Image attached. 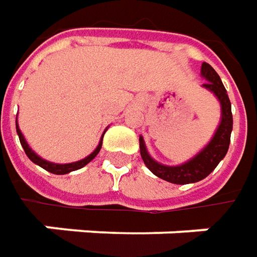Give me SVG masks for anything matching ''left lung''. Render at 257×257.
I'll list each match as a JSON object with an SVG mask.
<instances>
[{"mask_svg":"<svg viewBox=\"0 0 257 257\" xmlns=\"http://www.w3.org/2000/svg\"><path fill=\"white\" fill-rule=\"evenodd\" d=\"M200 74L203 78H206V83L203 84V87L207 88L209 91H212L217 97L220 107H222L220 124L212 137V140L202 152H199L186 163L179 164V166H166V164L159 163L154 159H152V156L146 149V144H144L142 136L139 140L140 142V154H142V159H143L144 164L147 166V169L153 174H156L157 177L163 179L166 182L174 183V184H189V183L200 182L204 177H207L216 169V166L224 159V156L229 150V144H230L233 115L232 104L229 100L227 91H226L219 74L214 71V68L210 64L203 63Z\"/></svg>","mask_w":257,"mask_h":257,"instance_id":"obj_1","label":"left lung"}]
</instances>
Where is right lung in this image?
<instances>
[{"mask_svg":"<svg viewBox=\"0 0 257 257\" xmlns=\"http://www.w3.org/2000/svg\"><path fill=\"white\" fill-rule=\"evenodd\" d=\"M105 133V132H104ZM104 133L101 136V140H100V143L98 146L95 147V150H94L93 153L90 154V156H87L85 159L83 160H78V162H74V163H67V164H57V163H51V162H47L44 159H41L38 154H35L33 150H31V147L28 146V143L25 142L24 136L21 133V130H20V127H18V123H17V134H18V137H20V143L23 146V149H24L25 154L28 156V159L33 162V163L38 164L40 167H43L44 170L47 172L53 173V174H67V173L70 172H74V170H78V169H81V167H84L85 164H88L91 160H93L94 157L98 154L100 152V149H101V144H103V137Z\"/></svg>","mask_w":257,"mask_h":257,"instance_id":"obj_1","label":"right lung"}]
</instances>
